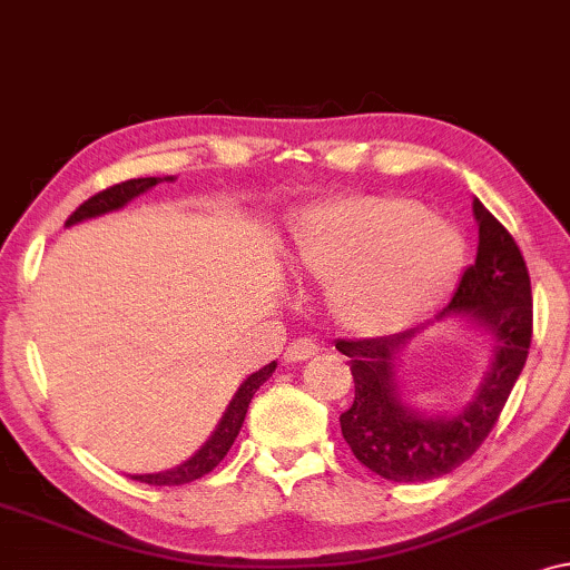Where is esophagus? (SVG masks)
<instances>
[{
	"label": "esophagus",
	"instance_id": "1",
	"mask_svg": "<svg viewBox=\"0 0 570 570\" xmlns=\"http://www.w3.org/2000/svg\"><path fill=\"white\" fill-rule=\"evenodd\" d=\"M317 351H320V345L314 343V340L299 337V340H294V343H288V347L284 351V363H302V361L312 358Z\"/></svg>",
	"mask_w": 570,
	"mask_h": 570
}]
</instances>
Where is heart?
<instances>
[{
  "label": "heart",
  "instance_id": "obj_1",
  "mask_svg": "<svg viewBox=\"0 0 570 570\" xmlns=\"http://www.w3.org/2000/svg\"><path fill=\"white\" fill-rule=\"evenodd\" d=\"M292 261L302 274L330 282L327 302L340 325L373 335L443 299L463 266V240L417 202L353 194L294 219Z\"/></svg>",
  "mask_w": 570,
  "mask_h": 570
}]
</instances>
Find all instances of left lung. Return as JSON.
Masks as SVG:
<instances>
[{"label":"left lung","mask_w":570,"mask_h":570,"mask_svg":"<svg viewBox=\"0 0 570 570\" xmlns=\"http://www.w3.org/2000/svg\"><path fill=\"white\" fill-rule=\"evenodd\" d=\"M479 253L435 320L469 317L494 340L479 392L453 417H432L402 399L396 381L399 351L422 327L368 340H337L351 358L355 399L340 414V430L353 455L386 481H432L450 473L481 448L528 361L532 340V288L524 258L507 227L473 199Z\"/></svg>","instance_id":"obj_1"}]
</instances>
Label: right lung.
Masks as SVG:
<instances>
[{
	"label": "right lung",
	"mask_w": 570,
	"mask_h": 570,
	"mask_svg": "<svg viewBox=\"0 0 570 570\" xmlns=\"http://www.w3.org/2000/svg\"><path fill=\"white\" fill-rule=\"evenodd\" d=\"M160 181H174V178L171 176H166V178L148 176V178H130V181L109 186V189L99 191L91 199L79 204V209H76L73 215L66 219V227L76 225V223H83V219L107 215V212L122 209L127 202H132L135 197H140V194L150 191L153 186L160 184ZM274 371H276V361H271L268 366H263L261 371L250 373V376L243 381L240 389H237V394L233 396L230 406L225 410L223 420H219L217 430L212 432V438L197 450V453L189 458V461H184L181 465H176V469H171V471L132 475V479L140 481V483H148V487H181V483H191V481L202 479L204 473L215 471L219 461H223V458L227 455V450L233 448L237 432H240V428H243L245 412H248V404H250L253 394L258 392V389L263 386V381H266Z\"/></svg>",
	"instance_id": "obj_1"
}]
</instances>
